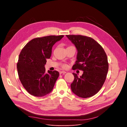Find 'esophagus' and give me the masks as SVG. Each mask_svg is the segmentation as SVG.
Returning a JSON list of instances; mask_svg holds the SVG:
<instances>
[{
    "label": "esophagus",
    "instance_id": "esophagus-1",
    "mask_svg": "<svg viewBox=\"0 0 127 127\" xmlns=\"http://www.w3.org/2000/svg\"><path fill=\"white\" fill-rule=\"evenodd\" d=\"M66 71H60V75H61V74H66Z\"/></svg>",
    "mask_w": 127,
    "mask_h": 127
}]
</instances>
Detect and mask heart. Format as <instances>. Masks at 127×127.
<instances>
[{
  "label": "heart",
  "mask_w": 127,
  "mask_h": 127,
  "mask_svg": "<svg viewBox=\"0 0 127 127\" xmlns=\"http://www.w3.org/2000/svg\"><path fill=\"white\" fill-rule=\"evenodd\" d=\"M67 64H63L62 65V67H63V68H64V69H66V68H67Z\"/></svg>",
  "instance_id": "b5f03b06"
}]
</instances>
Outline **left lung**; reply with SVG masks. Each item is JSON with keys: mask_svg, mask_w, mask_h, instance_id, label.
<instances>
[{"mask_svg": "<svg viewBox=\"0 0 127 127\" xmlns=\"http://www.w3.org/2000/svg\"><path fill=\"white\" fill-rule=\"evenodd\" d=\"M66 36L75 45L77 60L72 69L83 71L81 76L72 73L74 80L71 84L72 92L78 96L87 98L101 90L109 69L107 58L102 46L93 39L80 35Z\"/></svg>", "mask_w": 127, "mask_h": 127, "instance_id": "obj_1", "label": "left lung"}]
</instances>
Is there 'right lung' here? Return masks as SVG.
<instances>
[{"mask_svg":"<svg viewBox=\"0 0 127 127\" xmlns=\"http://www.w3.org/2000/svg\"><path fill=\"white\" fill-rule=\"evenodd\" d=\"M64 35H50L31 40L23 48L18 57L17 68L19 78L30 94L42 97L52 91L59 73L45 72L47 59L51 56L53 45Z\"/></svg>","mask_w":127,"mask_h":127,"instance_id":"obj_1","label":"right lung"}]
</instances>
